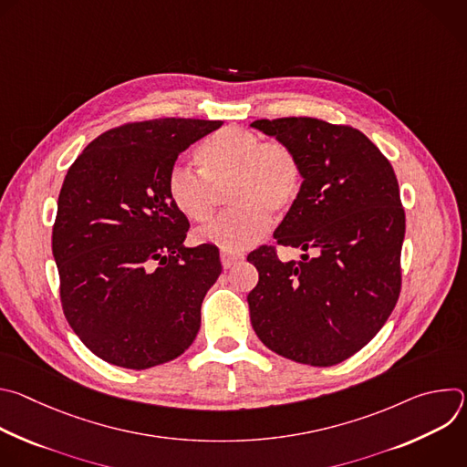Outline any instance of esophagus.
Masks as SVG:
<instances>
[{
    "label": "esophagus",
    "mask_w": 467,
    "mask_h": 467,
    "mask_svg": "<svg viewBox=\"0 0 467 467\" xmlns=\"http://www.w3.org/2000/svg\"><path fill=\"white\" fill-rule=\"evenodd\" d=\"M220 258H222L223 270H229V268H233L234 264H238L240 260H244V254H242V253H234V251H222V253H220Z\"/></svg>",
    "instance_id": "1"
}]
</instances>
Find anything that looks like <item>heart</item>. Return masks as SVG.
<instances>
[{
	"mask_svg": "<svg viewBox=\"0 0 467 467\" xmlns=\"http://www.w3.org/2000/svg\"><path fill=\"white\" fill-rule=\"evenodd\" d=\"M202 171L175 164L166 181L171 205L190 222L211 220L218 190L227 184L234 209L197 233V240L223 251H242L258 242L270 227V214L281 216L301 190V164L281 142H264L256 132L223 127L197 150Z\"/></svg>",
	"mask_w": 467,
	"mask_h": 467,
	"instance_id": "1",
	"label": "heart"
}]
</instances>
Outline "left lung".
Here are the masks:
<instances>
[{
  "mask_svg": "<svg viewBox=\"0 0 467 467\" xmlns=\"http://www.w3.org/2000/svg\"><path fill=\"white\" fill-rule=\"evenodd\" d=\"M251 127L288 146L301 190L274 238L310 251L281 262L272 247L247 260L260 342L290 360L335 366L360 351L389 317L401 290L405 211L388 159L358 129L316 118L256 119Z\"/></svg>",
  "mask_w": 467,
  "mask_h": 467,
  "instance_id": "obj_1",
  "label": "left lung"
}]
</instances>
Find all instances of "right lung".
I'll list each match as a JSON object with an SVG mask.
<instances>
[{
    "instance_id": "obj_1",
    "label": "right lung",
    "mask_w": 467,
    "mask_h": 467,
    "mask_svg": "<svg viewBox=\"0 0 467 467\" xmlns=\"http://www.w3.org/2000/svg\"><path fill=\"white\" fill-rule=\"evenodd\" d=\"M222 123L162 118L110 129L64 177L51 236L62 310L109 364L148 369L195 340L220 253L184 245L190 223L166 181L179 153Z\"/></svg>"
}]
</instances>
